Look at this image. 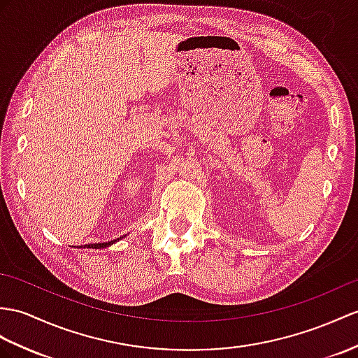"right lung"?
I'll list each match as a JSON object with an SVG mask.
<instances>
[{"mask_svg": "<svg viewBox=\"0 0 358 358\" xmlns=\"http://www.w3.org/2000/svg\"><path fill=\"white\" fill-rule=\"evenodd\" d=\"M118 240V238H117ZM117 240L113 241H108V243H94V245H85V246H80V248H90V249H101V248H108L109 245H112V243H115Z\"/></svg>", "mask_w": 358, "mask_h": 358, "instance_id": "add662e5", "label": "right lung"}]
</instances>
